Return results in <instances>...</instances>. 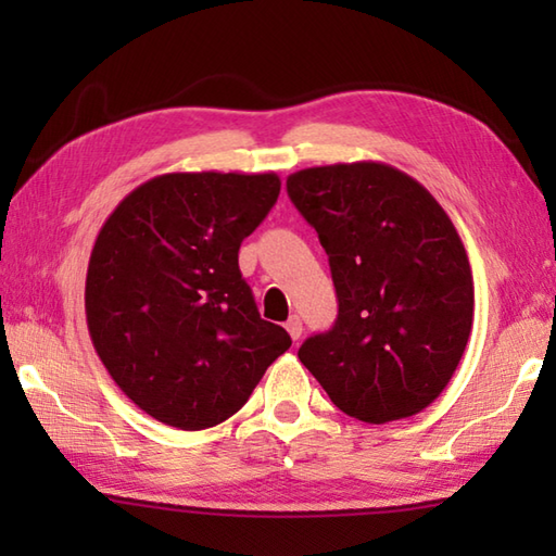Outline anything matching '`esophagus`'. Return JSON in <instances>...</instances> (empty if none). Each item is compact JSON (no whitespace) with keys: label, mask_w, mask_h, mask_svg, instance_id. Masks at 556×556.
<instances>
[{"label":"esophagus","mask_w":556,"mask_h":556,"mask_svg":"<svg viewBox=\"0 0 556 556\" xmlns=\"http://www.w3.org/2000/svg\"><path fill=\"white\" fill-rule=\"evenodd\" d=\"M287 332H289V337H291L293 341L301 339V334H303V323H301L299 315H291V317H289V320H287Z\"/></svg>","instance_id":"esophagus-1"}]
</instances>
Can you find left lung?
<instances>
[{
  "instance_id": "obj_1",
  "label": "left lung",
  "mask_w": 556,
  "mask_h": 556,
  "mask_svg": "<svg viewBox=\"0 0 556 556\" xmlns=\"http://www.w3.org/2000/svg\"><path fill=\"white\" fill-rule=\"evenodd\" d=\"M287 191L315 227L339 315L299 358L334 406L382 425L444 392L473 327V275L444 207L384 162L289 174Z\"/></svg>"
}]
</instances>
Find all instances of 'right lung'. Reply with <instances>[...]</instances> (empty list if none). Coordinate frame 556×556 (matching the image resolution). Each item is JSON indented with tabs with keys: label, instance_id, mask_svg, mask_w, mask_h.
<instances>
[{
	"label": "right lung",
	"instance_id": "right-lung-1",
	"mask_svg": "<svg viewBox=\"0 0 556 556\" xmlns=\"http://www.w3.org/2000/svg\"><path fill=\"white\" fill-rule=\"evenodd\" d=\"M275 172H174L134 188L92 245L88 332L116 387L155 420L231 418L291 346L260 317L239 248L277 203Z\"/></svg>",
	"mask_w": 556,
	"mask_h": 556
}]
</instances>
